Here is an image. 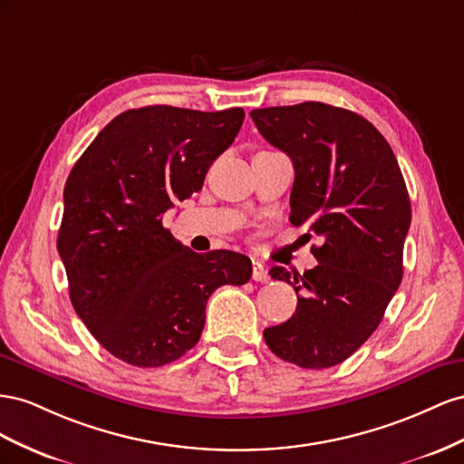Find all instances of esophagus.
<instances>
[{"label":"esophagus","instance_id":"34e87169","mask_svg":"<svg viewBox=\"0 0 464 464\" xmlns=\"http://www.w3.org/2000/svg\"><path fill=\"white\" fill-rule=\"evenodd\" d=\"M253 280L255 282H268V270L258 260H253Z\"/></svg>","mask_w":464,"mask_h":464}]
</instances>
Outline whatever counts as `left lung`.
Here are the masks:
<instances>
[{"label":"left lung","mask_w":464,"mask_h":464,"mask_svg":"<svg viewBox=\"0 0 464 464\" xmlns=\"http://www.w3.org/2000/svg\"><path fill=\"white\" fill-rule=\"evenodd\" d=\"M250 118L294 163L289 221L321 239L313 270H270L294 285L297 309L264 330V340L303 369L338 365L375 333L402 282L412 209L401 167L381 131L346 109L309 101Z\"/></svg>","instance_id":"obj_1"}]
</instances>
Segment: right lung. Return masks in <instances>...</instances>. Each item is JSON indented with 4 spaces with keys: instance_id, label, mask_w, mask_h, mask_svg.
Returning <instances> with one entry per match:
<instances>
[{
    "instance_id": "add662e5",
    "label": "right lung",
    "mask_w": 464,
    "mask_h": 464,
    "mask_svg": "<svg viewBox=\"0 0 464 464\" xmlns=\"http://www.w3.org/2000/svg\"><path fill=\"white\" fill-rule=\"evenodd\" d=\"M243 121V109L126 111L65 180L58 253L72 305L118 360L136 367L179 360L200 340L209 295L253 276L245 255H198L163 227L167 209L202 190Z\"/></svg>"
}]
</instances>
